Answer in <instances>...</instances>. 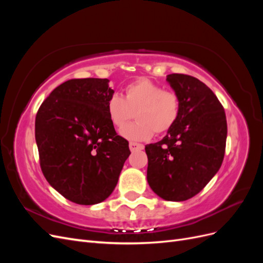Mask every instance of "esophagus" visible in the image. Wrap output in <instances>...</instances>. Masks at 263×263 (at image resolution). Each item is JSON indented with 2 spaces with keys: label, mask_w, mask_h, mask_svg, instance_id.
<instances>
[{
  "label": "esophagus",
  "mask_w": 263,
  "mask_h": 263,
  "mask_svg": "<svg viewBox=\"0 0 263 263\" xmlns=\"http://www.w3.org/2000/svg\"><path fill=\"white\" fill-rule=\"evenodd\" d=\"M129 149H130V151L141 150V149H144V145L138 144V142H135V141H130L129 142Z\"/></svg>",
  "instance_id": "obj_1"
}]
</instances>
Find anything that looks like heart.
<instances>
[{"label":"heart","instance_id":"heart-1","mask_svg":"<svg viewBox=\"0 0 263 263\" xmlns=\"http://www.w3.org/2000/svg\"><path fill=\"white\" fill-rule=\"evenodd\" d=\"M110 123L121 127L137 114L138 121L123 127L121 135L129 140H147L154 135L169 132L181 113L180 97L148 79H139L125 87V97L113 94L107 100Z\"/></svg>","mask_w":263,"mask_h":263}]
</instances>
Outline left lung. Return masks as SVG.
<instances>
[{
	"label": "left lung",
	"instance_id": "left-lung-1",
	"mask_svg": "<svg viewBox=\"0 0 263 263\" xmlns=\"http://www.w3.org/2000/svg\"><path fill=\"white\" fill-rule=\"evenodd\" d=\"M166 81L181 100L177 124L147 145V181L165 201L193 197L217 173L225 155L227 122L216 95L198 79L172 73Z\"/></svg>",
	"mask_w": 263,
	"mask_h": 263
}]
</instances>
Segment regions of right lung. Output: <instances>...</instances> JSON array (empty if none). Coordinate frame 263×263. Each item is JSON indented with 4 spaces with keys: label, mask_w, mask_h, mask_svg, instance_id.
<instances>
[{
    "label": "right lung",
    "mask_w": 263,
    "mask_h": 263,
    "mask_svg": "<svg viewBox=\"0 0 263 263\" xmlns=\"http://www.w3.org/2000/svg\"><path fill=\"white\" fill-rule=\"evenodd\" d=\"M107 79H72L39 107L35 138L41 168L49 184L67 200L101 203L112 194L130 150L106 112L114 94Z\"/></svg>",
    "instance_id": "1"
}]
</instances>
